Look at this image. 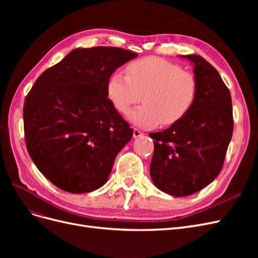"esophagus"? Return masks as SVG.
<instances>
[{"label": "esophagus", "mask_w": 258, "mask_h": 258, "mask_svg": "<svg viewBox=\"0 0 258 258\" xmlns=\"http://www.w3.org/2000/svg\"><path fill=\"white\" fill-rule=\"evenodd\" d=\"M142 136H143V132L142 131H140L137 128L134 129V138H139V137H142Z\"/></svg>", "instance_id": "34e87169"}]
</instances>
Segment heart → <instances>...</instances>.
<instances>
[{
	"label": "heart",
	"instance_id": "1",
	"mask_svg": "<svg viewBox=\"0 0 258 258\" xmlns=\"http://www.w3.org/2000/svg\"><path fill=\"white\" fill-rule=\"evenodd\" d=\"M195 74L159 57H145L124 68V75L113 73L106 84L113 106L126 114L140 100L143 104L130 112V120L143 128L171 126L190 112L198 97Z\"/></svg>",
	"mask_w": 258,
	"mask_h": 258
}]
</instances>
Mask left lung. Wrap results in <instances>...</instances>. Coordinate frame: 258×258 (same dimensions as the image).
Returning <instances> with one entry per match:
<instances>
[{
    "mask_svg": "<svg viewBox=\"0 0 258 258\" xmlns=\"http://www.w3.org/2000/svg\"><path fill=\"white\" fill-rule=\"evenodd\" d=\"M195 64L198 97L183 119L154 139L151 177L175 197L192 195L220 174L232 137L231 96L216 69L198 54L184 56Z\"/></svg>",
    "mask_w": 258,
    "mask_h": 258,
    "instance_id": "left-lung-1",
    "label": "left lung"
}]
</instances>
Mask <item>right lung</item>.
Listing matches in <instances>:
<instances>
[{"label":"right lung","mask_w":258,"mask_h":258,"mask_svg":"<svg viewBox=\"0 0 258 258\" xmlns=\"http://www.w3.org/2000/svg\"><path fill=\"white\" fill-rule=\"evenodd\" d=\"M138 53L119 47L77 48L38 76L23 104L27 150L60 189L89 192L103 186L116 155L134 130L107 98L117 68Z\"/></svg>","instance_id":"add662e5"}]
</instances>
